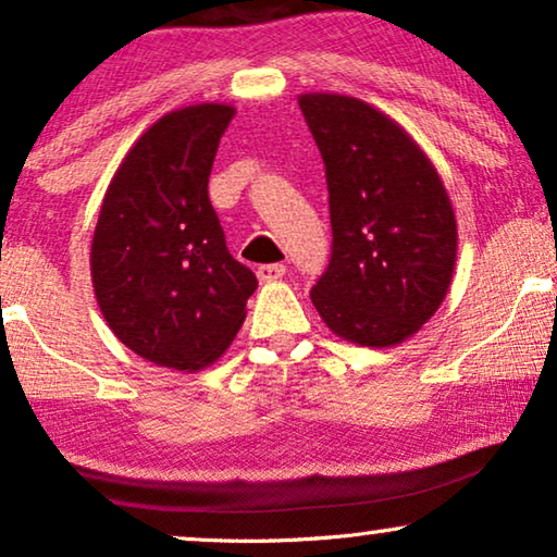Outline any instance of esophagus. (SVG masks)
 Returning <instances> with one entry per match:
<instances>
[{
  "label": "esophagus",
  "instance_id": "34e87169",
  "mask_svg": "<svg viewBox=\"0 0 557 557\" xmlns=\"http://www.w3.org/2000/svg\"><path fill=\"white\" fill-rule=\"evenodd\" d=\"M284 273H286L284 263H265V265H258L256 276L261 284H273V281L284 278Z\"/></svg>",
  "mask_w": 557,
  "mask_h": 557
}]
</instances>
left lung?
I'll list each match as a JSON object with an SVG mask.
<instances>
[{
  "instance_id": "left-lung-1",
  "label": "left lung",
  "mask_w": 557,
  "mask_h": 557,
  "mask_svg": "<svg viewBox=\"0 0 557 557\" xmlns=\"http://www.w3.org/2000/svg\"><path fill=\"white\" fill-rule=\"evenodd\" d=\"M330 189L332 261L311 288L324 324L360 347H395L444 304L456 215L436 166L398 121L339 94H301Z\"/></svg>"
}]
</instances>
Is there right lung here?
<instances>
[{
  "mask_svg": "<svg viewBox=\"0 0 557 557\" xmlns=\"http://www.w3.org/2000/svg\"><path fill=\"white\" fill-rule=\"evenodd\" d=\"M233 113L227 103L164 113L126 151L98 212V309L119 342L159 368L195 372L215 362L258 288L253 271L227 253L208 197Z\"/></svg>",
  "mask_w": 557,
  "mask_h": 557,
  "instance_id": "1",
  "label": "right lung"
}]
</instances>
